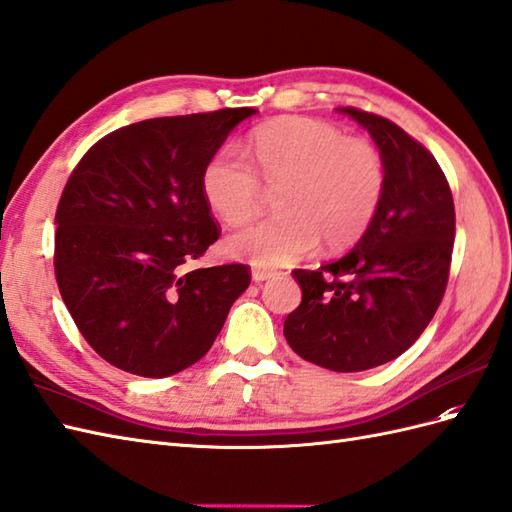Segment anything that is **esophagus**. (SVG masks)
<instances>
[{"instance_id": "1", "label": "esophagus", "mask_w": 512, "mask_h": 512, "mask_svg": "<svg viewBox=\"0 0 512 512\" xmlns=\"http://www.w3.org/2000/svg\"><path fill=\"white\" fill-rule=\"evenodd\" d=\"M274 274L277 272H272V270H261V268H255L253 272H251V279L255 281V283H264V281H268V279H272Z\"/></svg>"}]
</instances>
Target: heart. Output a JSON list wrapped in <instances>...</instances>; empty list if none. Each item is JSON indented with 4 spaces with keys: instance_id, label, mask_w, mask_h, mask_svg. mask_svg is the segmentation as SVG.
<instances>
[{
    "instance_id": "heart-1",
    "label": "heart",
    "mask_w": 512,
    "mask_h": 512,
    "mask_svg": "<svg viewBox=\"0 0 512 512\" xmlns=\"http://www.w3.org/2000/svg\"><path fill=\"white\" fill-rule=\"evenodd\" d=\"M242 151L222 147L203 166L201 192L229 225L251 218L261 183L277 188L281 214L227 238L229 255L279 268L305 257L320 240L326 248L357 242L385 194V162L372 142L307 116H283L257 127ZM260 177L257 178L256 175Z\"/></svg>"
}]
</instances>
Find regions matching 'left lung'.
I'll list each match as a JSON object with an SVG mask.
<instances>
[{"instance_id":"8db88e82","label":"left lung","mask_w":512,"mask_h":512,"mask_svg":"<svg viewBox=\"0 0 512 512\" xmlns=\"http://www.w3.org/2000/svg\"><path fill=\"white\" fill-rule=\"evenodd\" d=\"M385 162L381 207L361 240L320 270H294L303 290L283 335L298 357L333 372L372 370L424 333L448 283L454 201L435 157L383 116L337 108Z\"/></svg>"}]
</instances>
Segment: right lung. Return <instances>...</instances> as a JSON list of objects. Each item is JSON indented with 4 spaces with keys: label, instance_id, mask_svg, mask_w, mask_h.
<instances>
[{
    "label": "right lung",
    "instance_id": "obj_1",
    "mask_svg": "<svg viewBox=\"0 0 512 512\" xmlns=\"http://www.w3.org/2000/svg\"><path fill=\"white\" fill-rule=\"evenodd\" d=\"M253 108L127 125L90 149L60 196L56 279L101 359L144 378L190 368L212 348L251 274L242 264L186 272L220 229L201 173Z\"/></svg>",
    "mask_w": 512,
    "mask_h": 512
}]
</instances>
